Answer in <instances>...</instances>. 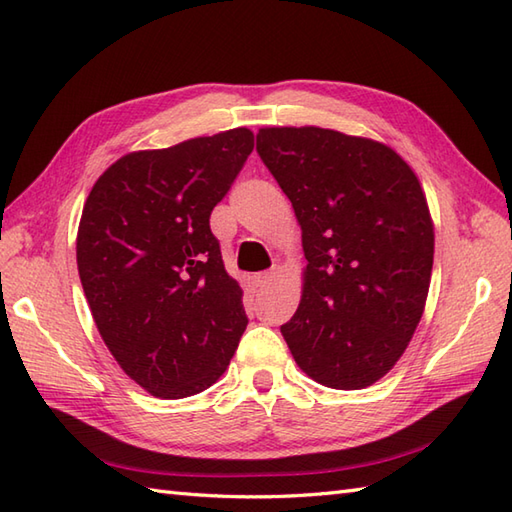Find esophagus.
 Returning <instances> with one entry per match:
<instances>
[{
	"label": "esophagus",
	"mask_w": 512,
	"mask_h": 512,
	"mask_svg": "<svg viewBox=\"0 0 512 512\" xmlns=\"http://www.w3.org/2000/svg\"><path fill=\"white\" fill-rule=\"evenodd\" d=\"M274 278H276V271H274V269H269V271H260V274H256V276H254V280H256V285H258V287H267V285H271V282H274Z\"/></svg>",
	"instance_id": "1"
}]
</instances>
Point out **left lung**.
<instances>
[{
	"label": "left lung",
	"instance_id": "left-lung-1",
	"mask_svg": "<svg viewBox=\"0 0 512 512\" xmlns=\"http://www.w3.org/2000/svg\"><path fill=\"white\" fill-rule=\"evenodd\" d=\"M256 151L309 260L280 333L317 383L368 388L401 359L425 309L434 223L418 177L390 146L333 129H260Z\"/></svg>",
	"mask_w": 512,
	"mask_h": 512
}]
</instances>
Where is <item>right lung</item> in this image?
I'll use <instances>...</instances> for the list:
<instances>
[{
	"instance_id": "add662e5",
	"label": "right lung",
	"mask_w": 512,
	"mask_h": 512,
	"mask_svg": "<svg viewBox=\"0 0 512 512\" xmlns=\"http://www.w3.org/2000/svg\"><path fill=\"white\" fill-rule=\"evenodd\" d=\"M252 151L254 133L241 127L129 153L85 201V298L120 368L153 396L208 390L245 331L243 289L225 271L210 214Z\"/></svg>"
}]
</instances>
